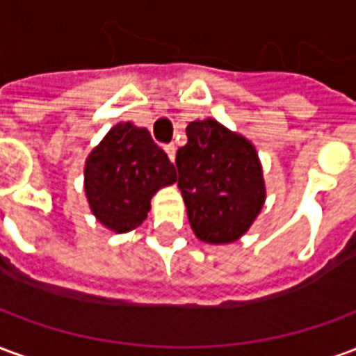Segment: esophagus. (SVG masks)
<instances>
[{
    "label": "esophagus",
    "mask_w": 356,
    "mask_h": 356,
    "mask_svg": "<svg viewBox=\"0 0 356 356\" xmlns=\"http://www.w3.org/2000/svg\"><path fill=\"white\" fill-rule=\"evenodd\" d=\"M163 150L168 152L171 162H175V147H173V145H165V147H163Z\"/></svg>",
    "instance_id": "esophagus-1"
}]
</instances>
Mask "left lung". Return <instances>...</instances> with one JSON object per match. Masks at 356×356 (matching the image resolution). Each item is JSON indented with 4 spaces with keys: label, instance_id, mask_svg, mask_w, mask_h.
Wrapping results in <instances>:
<instances>
[{
    "label": "left lung",
    "instance_id": "left-lung-1",
    "mask_svg": "<svg viewBox=\"0 0 356 356\" xmlns=\"http://www.w3.org/2000/svg\"><path fill=\"white\" fill-rule=\"evenodd\" d=\"M177 150V186L194 234L206 244H231L246 234L265 204L255 147L216 120L186 125Z\"/></svg>",
    "mask_w": 356,
    "mask_h": 356
}]
</instances>
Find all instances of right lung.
Here are the masks:
<instances>
[{
	"instance_id": "add662e5",
	"label": "right lung",
	"mask_w": 356,
	"mask_h": 356,
	"mask_svg": "<svg viewBox=\"0 0 356 356\" xmlns=\"http://www.w3.org/2000/svg\"><path fill=\"white\" fill-rule=\"evenodd\" d=\"M89 208L106 229L129 232L150 211V198L177 181L168 154L145 127L118 124L91 150L83 168Z\"/></svg>"
}]
</instances>
